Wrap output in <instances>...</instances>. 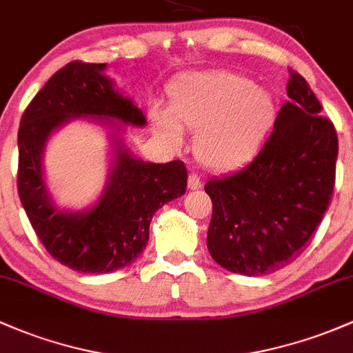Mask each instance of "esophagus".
I'll use <instances>...</instances> for the list:
<instances>
[{"instance_id":"1","label":"esophagus","mask_w":353,"mask_h":353,"mask_svg":"<svg viewBox=\"0 0 353 353\" xmlns=\"http://www.w3.org/2000/svg\"><path fill=\"white\" fill-rule=\"evenodd\" d=\"M202 187V180H200V176L196 175V173H190V175H188V188H190V190H196V188H200Z\"/></svg>"}]
</instances>
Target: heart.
Masks as SVG:
<instances>
[{"label": "heart", "instance_id": "obj_1", "mask_svg": "<svg viewBox=\"0 0 353 353\" xmlns=\"http://www.w3.org/2000/svg\"><path fill=\"white\" fill-rule=\"evenodd\" d=\"M278 119L271 90L230 72L199 74L172 89L168 114L157 112V130L180 146L183 132H195V157L214 172H229L261 151Z\"/></svg>", "mask_w": 353, "mask_h": 353}]
</instances>
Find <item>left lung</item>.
<instances>
[{"instance_id": "obj_1", "label": "left lung", "mask_w": 353, "mask_h": 353, "mask_svg": "<svg viewBox=\"0 0 353 353\" xmlns=\"http://www.w3.org/2000/svg\"><path fill=\"white\" fill-rule=\"evenodd\" d=\"M288 97L259 153L205 183L210 256L245 276L281 269L306 249L335 187L339 138L308 82L290 69Z\"/></svg>"}]
</instances>
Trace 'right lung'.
I'll return each mask as SVG.
<instances>
[{
	"label": "right lung",
	"mask_w": 353,
	"mask_h": 353,
	"mask_svg": "<svg viewBox=\"0 0 353 353\" xmlns=\"http://www.w3.org/2000/svg\"><path fill=\"white\" fill-rule=\"evenodd\" d=\"M105 63H67L33 97L18 130V195L33 230L54 259L85 274L111 272L132 263L150 239L154 212L187 190L183 161L145 163L119 146L105 190L87 212L52 203L41 176V153L57 128L90 116L145 126L141 109L112 89Z\"/></svg>",
	"instance_id": "add662e5"
}]
</instances>
